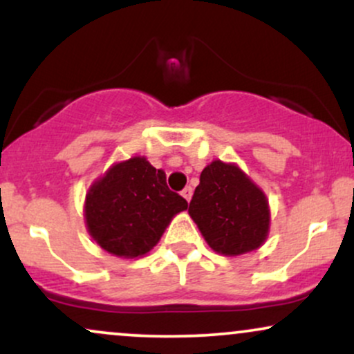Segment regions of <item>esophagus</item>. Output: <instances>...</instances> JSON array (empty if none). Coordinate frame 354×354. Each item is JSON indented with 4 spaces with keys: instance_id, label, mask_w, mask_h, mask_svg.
I'll list each match as a JSON object with an SVG mask.
<instances>
[{
    "instance_id": "34e87169",
    "label": "esophagus",
    "mask_w": 354,
    "mask_h": 354,
    "mask_svg": "<svg viewBox=\"0 0 354 354\" xmlns=\"http://www.w3.org/2000/svg\"><path fill=\"white\" fill-rule=\"evenodd\" d=\"M181 196H183V198H185V200L189 203V200H191V196H193V188H191V186H186V188L181 191Z\"/></svg>"
}]
</instances>
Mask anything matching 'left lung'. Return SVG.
I'll use <instances>...</instances> for the list:
<instances>
[{"label":"left lung","instance_id":"obj_1","mask_svg":"<svg viewBox=\"0 0 354 354\" xmlns=\"http://www.w3.org/2000/svg\"><path fill=\"white\" fill-rule=\"evenodd\" d=\"M209 248L239 256L265 245L271 213L265 191L234 163L214 160L201 171L188 209Z\"/></svg>","mask_w":354,"mask_h":354}]
</instances>
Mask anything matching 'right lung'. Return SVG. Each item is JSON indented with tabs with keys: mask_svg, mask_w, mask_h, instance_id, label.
I'll return each mask as SVG.
<instances>
[{
	"mask_svg": "<svg viewBox=\"0 0 354 354\" xmlns=\"http://www.w3.org/2000/svg\"><path fill=\"white\" fill-rule=\"evenodd\" d=\"M185 209L188 203L168 188L163 169L145 156H133L93 181L83 211L96 245L109 254L133 259L148 254Z\"/></svg>",
	"mask_w": 354,
	"mask_h": 354,
	"instance_id": "1",
	"label": "right lung"
}]
</instances>
